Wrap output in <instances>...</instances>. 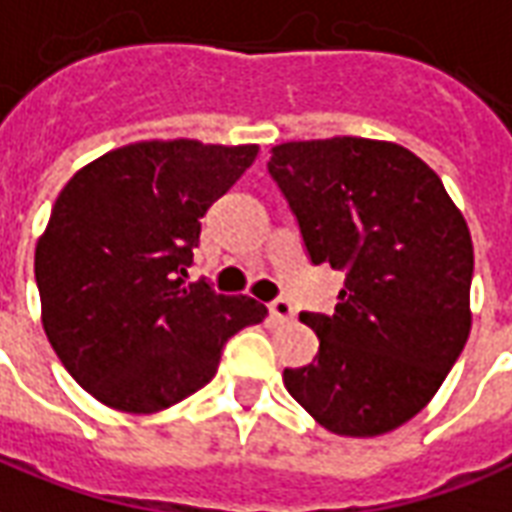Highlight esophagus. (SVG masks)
Listing matches in <instances>:
<instances>
[{
  "label": "esophagus",
  "instance_id": "1",
  "mask_svg": "<svg viewBox=\"0 0 512 512\" xmlns=\"http://www.w3.org/2000/svg\"><path fill=\"white\" fill-rule=\"evenodd\" d=\"M268 312H271V317H274V323H279V325L293 323V320H295L293 304H290L287 298H276V301H271Z\"/></svg>",
  "mask_w": 512,
  "mask_h": 512
}]
</instances>
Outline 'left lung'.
<instances>
[{
    "label": "left lung",
    "instance_id": "8db88e82",
    "mask_svg": "<svg viewBox=\"0 0 512 512\" xmlns=\"http://www.w3.org/2000/svg\"><path fill=\"white\" fill-rule=\"evenodd\" d=\"M268 173L306 257L344 274L333 314H301L320 350L309 366L285 369V388L333 434L399 429L467 344L475 268L467 222L437 173L396 143H282Z\"/></svg>",
    "mask_w": 512,
    "mask_h": 512
}]
</instances>
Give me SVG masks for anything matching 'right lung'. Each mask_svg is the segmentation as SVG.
<instances>
[{
  "label": "right lung",
  "mask_w": 512,
  "mask_h": 512,
  "mask_svg": "<svg viewBox=\"0 0 512 512\" xmlns=\"http://www.w3.org/2000/svg\"><path fill=\"white\" fill-rule=\"evenodd\" d=\"M257 146L149 140L105 154L59 192L34 252L48 342L75 382L108 407L157 412L200 391L227 339L268 309L187 285L200 217Z\"/></svg>",
  "instance_id": "obj_1"
}]
</instances>
